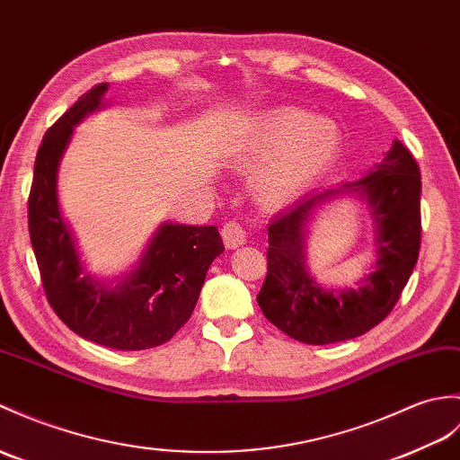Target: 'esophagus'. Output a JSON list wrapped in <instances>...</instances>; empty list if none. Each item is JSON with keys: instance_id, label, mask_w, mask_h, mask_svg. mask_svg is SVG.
Masks as SVG:
<instances>
[{"instance_id": "obj_1", "label": "esophagus", "mask_w": 460, "mask_h": 460, "mask_svg": "<svg viewBox=\"0 0 460 460\" xmlns=\"http://www.w3.org/2000/svg\"><path fill=\"white\" fill-rule=\"evenodd\" d=\"M221 237H223V243H226L227 249H237V247H241V244H244V241H247V233H244V229L239 226L237 221H229L223 226Z\"/></svg>"}]
</instances>
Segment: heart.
<instances>
[{
    "mask_svg": "<svg viewBox=\"0 0 460 460\" xmlns=\"http://www.w3.org/2000/svg\"><path fill=\"white\" fill-rule=\"evenodd\" d=\"M343 131L329 117L276 110L256 117L233 137L227 163L254 178L256 204L284 209L322 181L343 153Z\"/></svg>",
    "mask_w": 460,
    "mask_h": 460,
    "instance_id": "heart-1",
    "label": "heart"
}]
</instances>
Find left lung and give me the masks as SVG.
Returning <instances> with one entry per match:
<instances>
[{
  "label": "left lung",
  "instance_id": "left-lung-1",
  "mask_svg": "<svg viewBox=\"0 0 460 460\" xmlns=\"http://www.w3.org/2000/svg\"><path fill=\"white\" fill-rule=\"evenodd\" d=\"M341 195L369 208L377 261L358 288H327L306 266V237L316 211ZM421 174L411 153L394 141L367 176L312 191L274 216L269 227V272L259 302L264 317L305 345L365 335L386 317L408 284L421 244Z\"/></svg>",
  "mask_w": 460,
  "mask_h": 460
}]
</instances>
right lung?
<instances>
[{"label":"right lung","instance_id":"1","mask_svg":"<svg viewBox=\"0 0 460 460\" xmlns=\"http://www.w3.org/2000/svg\"><path fill=\"white\" fill-rule=\"evenodd\" d=\"M100 84L50 127L39 146L29 196V233L49 304L74 333L117 350L166 343L198 304L213 259L226 247L213 226L164 221L133 270L117 279L93 276L82 261L76 234L58 201V168L82 119L103 110Z\"/></svg>","mask_w":460,"mask_h":460}]
</instances>
